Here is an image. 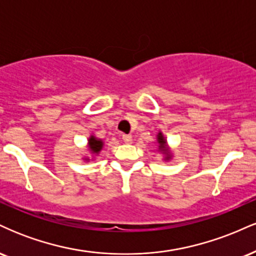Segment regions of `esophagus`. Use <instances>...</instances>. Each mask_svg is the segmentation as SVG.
<instances>
[{
    "label": "esophagus",
    "mask_w": 256,
    "mask_h": 256,
    "mask_svg": "<svg viewBox=\"0 0 256 256\" xmlns=\"http://www.w3.org/2000/svg\"><path fill=\"white\" fill-rule=\"evenodd\" d=\"M122 140H124L126 144H130V143H132V136L131 134H124L122 136Z\"/></svg>",
    "instance_id": "esophagus-1"
}]
</instances>
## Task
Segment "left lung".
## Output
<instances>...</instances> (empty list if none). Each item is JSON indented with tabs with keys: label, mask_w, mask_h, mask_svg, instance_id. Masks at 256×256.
Wrapping results in <instances>:
<instances>
[{
	"label": "left lung",
	"mask_w": 256,
	"mask_h": 256,
	"mask_svg": "<svg viewBox=\"0 0 256 256\" xmlns=\"http://www.w3.org/2000/svg\"><path fill=\"white\" fill-rule=\"evenodd\" d=\"M156 140H158V152H162L164 155H165V160H170V158H172V154L171 152H170L168 146H167V140L166 138L164 137L162 132H158V136H156Z\"/></svg>",
	"instance_id": "1"
}]
</instances>
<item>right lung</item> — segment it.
<instances>
[{"label": "right lung", "instance_id": "1", "mask_svg": "<svg viewBox=\"0 0 256 256\" xmlns=\"http://www.w3.org/2000/svg\"><path fill=\"white\" fill-rule=\"evenodd\" d=\"M88 148H89L91 154L98 155V154H100V152L102 150V148H104V140H100V138H96L94 134H91V136L89 137V140H88ZM85 160L89 161L90 158H86Z\"/></svg>", "mask_w": 256, "mask_h": 256}]
</instances>
